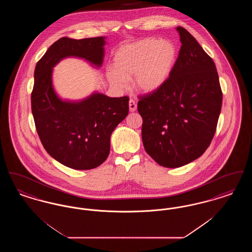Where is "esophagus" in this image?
<instances>
[{"label":"esophagus","instance_id":"esophagus-1","mask_svg":"<svg viewBox=\"0 0 252 252\" xmlns=\"http://www.w3.org/2000/svg\"><path fill=\"white\" fill-rule=\"evenodd\" d=\"M128 107H129V110H130L131 112H134V111L137 109V104H136V102H135L134 100L130 99V100H129V103H128Z\"/></svg>","mask_w":252,"mask_h":252}]
</instances>
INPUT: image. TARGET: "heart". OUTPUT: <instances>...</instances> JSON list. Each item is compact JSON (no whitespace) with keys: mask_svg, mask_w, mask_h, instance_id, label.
I'll return each mask as SVG.
<instances>
[{"mask_svg":"<svg viewBox=\"0 0 252 252\" xmlns=\"http://www.w3.org/2000/svg\"><path fill=\"white\" fill-rule=\"evenodd\" d=\"M178 58L179 50L173 41L146 37L117 49L106 76L117 89L132 78L137 92L153 94L167 83Z\"/></svg>","mask_w":252,"mask_h":252,"instance_id":"1","label":"heart"}]
</instances>
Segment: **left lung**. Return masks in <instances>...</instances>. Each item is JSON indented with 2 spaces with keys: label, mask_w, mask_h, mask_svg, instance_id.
<instances>
[{
  "label": "left lung",
  "mask_w": 252,
  "mask_h": 252,
  "mask_svg": "<svg viewBox=\"0 0 252 252\" xmlns=\"http://www.w3.org/2000/svg\"><path fill=\"white\" fill-rule=\"evenodd\" d=\"M176 29L181 47L174 72L161 89L138 102L144 149L167 168L181 167L203 154L222 106L214 60L186 29Z\"/></svg>",
  "instance_id": "8db88e82"
}]
</instances>
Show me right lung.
Listing matches in <instances>:
<instances>
[{"instance_id": "add662e5", "label": "right lung", "mask_w": 252, "mask_h": 252, "mask_svg": "<svg viewBox=\"0 0 252 252\" xmlns=\"http://www.w3.org/2000/svg\"><path fill=\"white\" fill-rule=\"evenodd\" d=\"M106 37H61L36 63L31 108L36 132L49 155L75 170L102 164L110 149V136L128 114L127 96L108 97L94 92L81 100L61 99L53 85V69L66 58L102 66Z\"/></svg>"}]
</instances>
